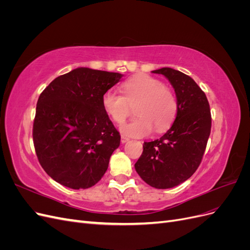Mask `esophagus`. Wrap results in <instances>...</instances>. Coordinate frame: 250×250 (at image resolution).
Here are the masks:
<instances>
[{
	"instance_id": "1",
	"label": "esophagus",
	"mask_w": 250,
	"mask_h": 250,
	"mask_svg": "<svg viewBox=\"0 0 250 250\" xmlns=\"http://www.w3.org/2000/svg\"><path fill=\"white\" fill-rule=\"evenodd\" d=\"M128 141H129V139L124 137V135H122V137H121V142H122V144H125V143H127Z\"/></svg>"
}]
</instances>
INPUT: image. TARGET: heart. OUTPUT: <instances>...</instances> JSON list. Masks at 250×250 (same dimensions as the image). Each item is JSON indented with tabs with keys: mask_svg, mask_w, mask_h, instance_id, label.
Instances as JSON below:
<instances>
[{
	"mask_svg": "<svg viewBox=\"0 0 250 250\" xmlns=\"http://www.w3.org/2000/svg\"><path fill=\"white\" fill-rule=\"evenodd\" d=\"M123 95L107 90L102 96V105L108 117L118 124L123 123L130 112V106L138 103L135 115L139 118L121 126L127 137L143 138L155 130L165 131L175 119L176 97L164 83L146 74H139L122 84Z\"/></svg>",
	"mask_w": 250,
	"mask_h": 250,
	"instance_id": "1",
	"label": "heart"
}]
</instances>
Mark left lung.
I'll return each mask as SVG.
<instances>
[{
  "instance_id": "obj_1",
  "label": "left lung",
  "mask_w": 250,
  "mask_h": 250,
  "mask_svg": "<svg viewBox=\"0 0 250 250\" xmlns=\"http://www.w3.org/2000/svg\"><path fill=\"white\" fill-rule=\"evenodd\" d=\"M169 80L177 100V113L162 138L144 142L135 171L155 188H174L197 170L210 133L211 118L207 96L190 76L171 67L152 71Z\"/></svg>"
}]
</instances>
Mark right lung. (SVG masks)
Masks as SVG:
<instances>
[{
	"instance_id": "add662e5",
	"label": "right lung",
	"mask_w": 250,
	"mask_h": 250,
	"mask_svg": "<svg viewBox=\"0 0 250 250\" xmlns=\"http://www.w3.org/2000/svg\"><path fill=\"white\" fill-rule=\"evenodd\" d=\"M120 73L77 67L41 94L33 123L35 152L42 169L74 190L95 186L106 172L121 137L102 105Z\"/></svg>"
}]
</instances>
